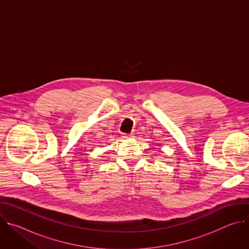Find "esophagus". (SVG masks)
<instances>
[{
  "label": "esophagus",
  "instance_id": "obj_1",
  "mask_svg": "<svg viewBox=\"0 0 249 249\" xmlns=\"http://www.w3.org/2000/svg\"><path fill=\"white\" fill-rule=\"evenodd\" d=\"M122 138L123 139H128V138H130V136H128L127 134H122Z\"/></svg>",
  "mask_w": 249,
  "mask_h": 249
}]
</instances>
